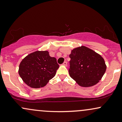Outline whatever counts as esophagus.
Instances as JSON below:
<instances>
[{"mask_svg":"<svg viewBox=\"0 0 122 122\" xmlns=\"http://www.w3.org/2000/svg\"><path fill=\"white\" fill-rule=\"evenodd\" d=\"M63 65H64V66H67V61H64V62L63 63Z\"/></svg>","mask_w":122,"mask_h":122,"instance_id":"obj_1","label":"esophagus"}]
</instances>
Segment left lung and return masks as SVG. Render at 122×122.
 I'll return each instance as SVG.
<instances>
[{"label": "left lung", "mask_w": 122, "mask_h": 122, "mask_svg": "<svg viewBox=\"0 0 122 122\" xmlns=\"http://www.w3.org/2000/svg\"><path fill=\"white\" fill-rule=\"evenodd\" d=\"M70 58L69 74L81 86L96 85L106 71V66L102 57L85 46L72 50Z\"/></svg>", "instance_id": "8db88e82"}]
</instances>
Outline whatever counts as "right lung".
I'll return each mask as SVG.
<instances>
[{"label":"right lung","instance_id":"obj_1","mask_svg":"<svg viewBox=\"0 0 122 122\" xmlns=\"http://www.w3.org/2000/svg\"><path fill=\"white\" fill-rule=\"evenodd\" d=\"M59 67L56 58L50 56L47 51H37L22 59L19 73L28 86L40 88L45 86L55 76Z\"/></svg>","mask_w":122,"mask_h":122}]
</instances>
